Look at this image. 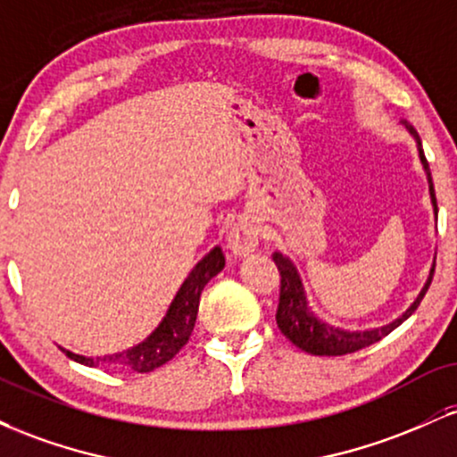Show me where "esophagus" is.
Masks as SVG:
<instances>
[{"mask_svg":"<svg viewBox=\"0 0 457 457\" xmlns=\"http://www.w3.org/2000/svg\"><path fill=\"white\" fill-rule=\"evenodd\" d=\"M258 236L260 228L258 223H255V219H238V223H236L228 234L229 251H232L236 258H246V255L253 253V251L258 249Z\"/></svg>","mask_w":457,"mask_h":457,"instance_id":"obj_1","label":"esophagus"}]
</instances>
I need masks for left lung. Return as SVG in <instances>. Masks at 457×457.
Returning <instances> with one entry per match:
<instances>
[{"label": "left lung", "instance_id": "left-lung-1", "mask_svg": "<svg viewBox=\"0 0 457 457\" xmlns=\"http://www.w3.org/2000/svg\"><path fill=\"white\" fill-rule=\"evenodd\" d=\"M403 129L411 133V137L417 144V152H419V161H421L423 171H426L428 178V187H429V199H432V208H434V217H438V208H436V195H434V185H432V174H429V165L426 161V154H423V145L421 139H419L417 130H414L411 124L403 120ZM436 260V258H434ZM272 262L277 264L281 275V295H279V307H277V327L296 348L305 350L309 354L316 356H342V354H350L356 353V350L367 348V345L380 342L382 337L395 330L403 320H408L414 313V309L419 307V303L423 301L426 296L429 283H432L434 277V264L429 269L428 281L423 283L421 292H419L417 298L412 301V305L402 313L400 318H395L393 322L385 324V327L378 328H365V330H348L342 327H335V324L327 322L313 312V307L309 305L307 298V290L303 286L301 272H298L296 264L292 262L287 255H283L281 251L272 253Z\"/></svg>", "mask_w": 457, "mask_h": 457}]
</instances>
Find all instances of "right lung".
I'll list each match as a JSON object with an SVG mask.
<instances>
[{
  "mask_svg": "<svg viewBox=\"0 0 457 457\" xmlns=\"http://www.w3.org/2000/svg\"><path fill=\"white\" fill-rule=\"evenodd\" d=\"M223 266L225 255L221 246H214V249L208 251L197 262L195 269L188 272V277L180 286V290L176 292L174 301H171V305L167 309L165 318L159 322V327L152 330L144 342L133 345V348L103 356H83L71 353L66 348H62V353H66L68 359L77 361L81 365L107 367V370L115 371H137V374H145V371L165 365L167 361L174 359L178 350L191 337L193 327H195L202 290L212 277H217L223 270Z\"/></svg>",
  "mask_w": 457,
  "mask_h": 457,
  "instance_id": "right-lung-1",
  "label": "right lung"
}]
</instances>
